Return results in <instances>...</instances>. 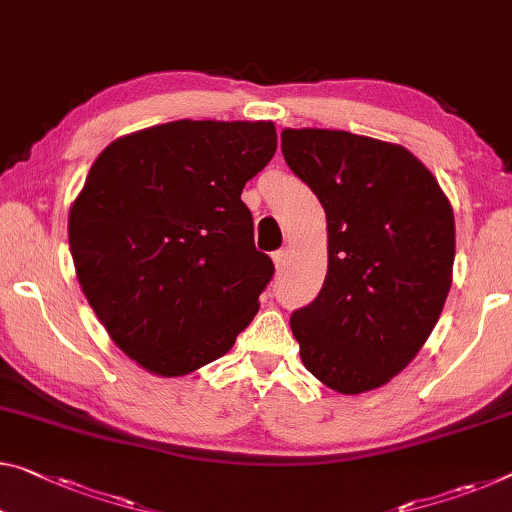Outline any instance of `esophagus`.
I'll list each match as a JSON object with an SVG mask.
<instances>
[{
    "label": "esophagus",
    "instance_id": "34e87169",
    "mask_svg": "<svg viewBox=\"0 0 512 512\" xmlns=\"http://www.w3.org/2000/svg\"><path fill=\"white\" fill-rule=\"evenodd\" d=\"M272 261H274V265H277V270H281V267L286 265V261H288V251L286 249H277L272 254Z\"/></svg>",
    "mask_w": 512,
    "mask_h": 512
}]
</instances>
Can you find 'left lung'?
<instances>
[{
  "instance_id": "8db88e82",
  "label": "left lung",
  "mask_w": 512,
  "mask_h": 512,
  "mask_svg": "<svg viewBox=\"0 0 512 512\" xmlns=\"http://www.w3.org/2000/svg\"><path fill=\"white\" fill-rule=\"evenodd\" d=\"M281 153L327 215L325 283L290 316L306 371L338 393L382 387L416 357L444 309L451 203L410 151L387 141L283 130Z\"/></svg>"
}]
</instances>
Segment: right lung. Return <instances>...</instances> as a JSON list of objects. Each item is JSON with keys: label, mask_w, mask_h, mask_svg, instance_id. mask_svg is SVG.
<instances>
[{"label": "right lung", "mask_w": 512, "mask_h": 512, "mask_svg": "<svg viewBox=\"0 0 512 512\" xmlns=\"http://www.w3.org/2000/svg\"><path fill=\"white\" fill-rule=\"evenodd\" d=\"M277 151L258 121H174L116 139L70 208L77 279L114 343L151 373L231 350L274 277L242 187Z\"/></svg>", "instance_id": "right-lung-1"}]
</instances>
